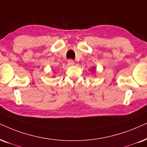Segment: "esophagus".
Here are the masks:
<instances>
[{"label":"esophagus","instance_id":"34e87169","mask_svg":"<svg viewBox=\"0 0 147 147\" xmlns=\"http://www.w3.org/2000/svg\"><path fill=\"white\" fill-rule=\"evenodd\" d=\"M68 64L69 65V66H73V65L75 64V61L72 60H68Z\"/></svg>","mask_w":147,"mask_h":147}]
</instances>
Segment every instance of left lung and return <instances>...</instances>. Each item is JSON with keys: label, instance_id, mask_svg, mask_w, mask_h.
Segmentation results:
<instances>
[{"label": "left lung", "instance_id": "8db88e82", "mask_svg": "<svg viewBox=\"0 0 147 147\" xmlns=\"http://www.w3.org/2000/svg\"><path fill=\"white\" fill-rule=\"evenodd\" d=\"M96 68H93V70H92V73H96Z\"/></svg>", "mask_w": 147, "mask_h": 147}]
</instances>
